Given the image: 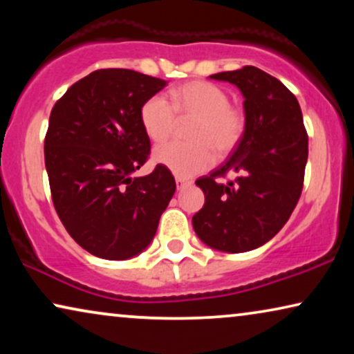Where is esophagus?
Listing matches in <instances>:
<instances>
[{"label":"esophagus","mask_w":354,"mask_h":354,"mask_svg":"<svg viewBox=\"0 0 354 354\" xmlns=\"http://www.w3.org/2000/svg\"><path fill=\"white\" fill-rule=\"evenodd\" d=\"M176 183H177V190H182L183 187L190 185V180H187V178H182V177H176Z\"/></svg>","instance_id":"34e87169"}]
</instances>
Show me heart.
Returning <instances> with one entry per match:
<instances>
[{"mask_svg": "<svg viewBox=\"0 0 354 354\" xmlns=\"http://www.w3.org/2000/svg\"><path fill=\"white\" fill-rule=\"evenodd\" d=\"M169 101L154 95L140 109V122L154 143L166 142L180 120L195 119L188 138L192 143H166L154 149L153 159L159 166L180 177L206 171L216 154L227 156L239 147L245 133V114L230 106L229 95L209 82L193 80L171 91Z\"/></svg>", "mask_w": 354, "mask_h": 354, "instance_id": "heart-1", "label": "heart"}]
</instances>
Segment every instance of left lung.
<instances>
[{
	"label": "left lung",
	"instance_id": "8db88e82",
	"mask_svg": "<svg viewBox=\"0 0 354 354\" xmlns=\"http://www.w3.org/2000/svg\"><path fill=\"white\" fill-rule=\"evenodd\" d=\"M243 95L245 133L225 164L196 180L205 206L193 216L209 248L245 253L277 235L297 206L308 161V135L298 100L282 82L254 66L219 72ZM225 173L235 181L218 182Z\"/></svg>",
	"mask_w": 354,
	"mask_h": 354
}]
</instances>
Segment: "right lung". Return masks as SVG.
I'll return each mask as SVG.
<instances>
[{"label": "right lung", "mask_w": 354, "mask_h": 354, "mask_svg": "<svg viewBox=\"0 0 354 354\" xmlns=\"http://www.w3.org/2000/svg\"><path fill=\"white\" fill-rule=\"evenodd\" d=\"M166 85L130 69H100L51 111L45 166L53 203L72 239L98 258L124 261L147 250L176 192L159 164L133 177L151 148L140 109Z\"/></svg>", "instance_id": "1"}]
</instances>
